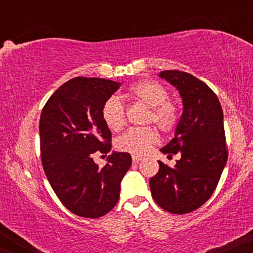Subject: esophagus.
<instances>
[{
    "label": "esophagus",
    "mask_w": 253,
    "mask_h": 253,
    "mask_svg": "<svg viewBox=\"0 0 253 253\" xmlns=\"http://www.w3.org/2000/svg\"><path fill=\"white\" fill-rule=\"evenodd\" d=\"M132 161L133 163H139V162L141 161V157L140 156H132Z\"/></svg>",
    "instance_id": "esophagus-1"
}]
</instances>
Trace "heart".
Listing matches in <instances>:
<instances>
[{
	"label": "heart",
	"instance_id": "obj_1",
	"mask_svg": "<svg viewBox=\"0 0 253 253\" xmlns=\"http://www.w3.org/2000/svg\"><path fill=\"white\" fill-rule=\"evenodd\" d=\"M127 95L133 100L149 107L144 118L145 124L153 123L162 132L170 133L179 121V109L176 103L169 100V91L161 83L152 80H143L133 83L127 90ZM102 120L112 132H119L126 125V115L121 101L118 97H109L102 107ZM158 140L155 127L144 126L130 128L119 136L115 141L118 150L141 156Z\"/></svg>",
	"mask_w": 253,
	"mask_h": 253
}]
</instances>
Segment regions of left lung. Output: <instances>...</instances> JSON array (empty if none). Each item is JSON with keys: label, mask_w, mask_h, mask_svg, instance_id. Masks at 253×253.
<instances>
[{"label": "left lung", "mask_w": 253, "mask_h": 253, "mask_svg": "<svg viewBox=\"0 0 253 253\" xmlns=\"http://www.w3.org/2000/svg\"><path fill=\"white\" fill-rule=\"evenodd\" d=\"M158 76L178 90L183 102L175 136L161 151L181 158L172 168L158 162L151 194L167 211L187 214L211 196L227 162L223 113L215 92L193 75L167 70Z\"/></svg>", "instance_id": "8db88e82"}]
</instances>
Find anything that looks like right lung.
Segmentation results:
<instances>
[{"instance_id": "right-lung-1", "label": "right lung", "mask_w": 253, "mask_h": 253, "mask_svg": "<svg viewBox=\"0 0 253 253\" xmlns=\"http://www.w3.org/2000/svg\"><path fill=\"white\" fill-rule=\"evenodd\" d=\"M119 88L120 83L104 78H72L54 91L40 115L45 175L60 202L78 216L96 219L112 211L132 164L127 152L114 151L103 168L92 159L112 147L102 107Z\"/></svg>"}]
</instances>
